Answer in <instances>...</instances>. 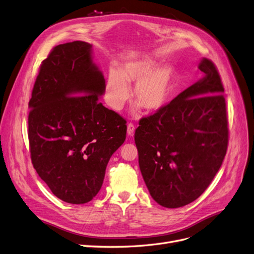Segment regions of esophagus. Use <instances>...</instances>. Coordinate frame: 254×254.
Returning a JSON list of instances; mask_svg holds the SVG:
<instances>
[{"label":"esophagus","mask_w":254,"mask_h":254,"mask_svg":"<svg viewBox=\"0 0 254 254\" xmlns=\"http://www.w3.org/2000/svg\"><path fill=\"white\" fill-rule=\"evenodd\" d=\"M135 132V126L133 123H128L127 125V135L128 136H133Z\"/></svg>","instance_id":"esophagus-1"}]
</instances>
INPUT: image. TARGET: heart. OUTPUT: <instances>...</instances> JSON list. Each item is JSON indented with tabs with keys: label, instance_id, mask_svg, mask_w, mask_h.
<instances>
[{
	"label": "heart",
	"instance_id": "1",
	"mask_svg": "<svg viewBox=\"0 0 254 254\" xmlns=\"http://www.w3.org/2000/svg\"><path fill=\"white\" fill-rule=\"evenodd\" d=\"M173 69L170 66L158 68L153 59H142L123 64L120 73L114 69L107 74L105 97L113 110L120 111L129 97L127 84H135L134 100L147 113L161 111L170 96Z\"/></svg>",
	"mask_w": 254,
	"mask_h": 254
}]
</instances>
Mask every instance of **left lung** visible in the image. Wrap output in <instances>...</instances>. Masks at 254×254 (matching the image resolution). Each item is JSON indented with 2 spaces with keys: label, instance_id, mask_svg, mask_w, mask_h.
<instances>
[{
  "label": "left lung",
  "instance_id": "obj_1",
  "mask_svg": "<svg viewBox=\"0 0 254 254\" xmlns=\"http://www.w3.org/2000/svg\"><path fill=\"white\" fill-rule=\"evenodd\" d=\"M204 76L161 111L140 119L135 131L138 163L151 197L177 208L204 192L226 156L229 128L221 78L203 59Z\"/></svg>",
  "mask_w": 254,
  "mask_h": 254
}]
</instances>
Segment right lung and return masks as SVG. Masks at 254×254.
I'll return each mask as SVG.
<instances>
[{
    "mask_svg": "<svg viewBox=\"0 0 254 254\" xmlns=\"http://www.w3.org/2000/svg\"><path fill=\"white\" fill-rule=\"evenodd\" d=\"M104 91L90 43L56 46L40 64L28 102L32 164L51 191L68 203L93 199L108 161L126 140L127 121L99 101Z\"/></svg>",
    "mask_w": 254,
    "mask_h": 254,
    "instance_id": "1",
    "label": "right lung"
}]
</instances>
